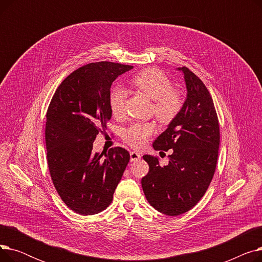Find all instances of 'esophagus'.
Returning a JSON list of instances; mask_svg holds the SVG:
<instances>
[{"label": "esophagus", "mask_w": 262, "mask_h": 262, "mask_svg": "<svg viewBox=\"0 0 262 262\" xmlns=\"http://www.w3.org/2000/svg\"><path fill=\"white\" fill-rule=\"evenodd\" d=\"M129 155H130V161H137L141 158V154L137 152H130Z\"/></svg>", "instance_id": "1"}]
</instances>
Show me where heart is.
<instances>
[{"label": "heart", "instance_id": "1", "mask_svg": "<svg viewBox=\"0 0 262 262\" xmlns=\"http://www.w3.org/2000/svg\"><path fill=\"white\" fill-rule=\"evenodd\" d=\"M132 85L154 100V114L161 123H170L183 108V98L172 89L170 78L155 68H147L133 76ZM126 92L122 87H115L109 93V108L115 117L124 114ZM154 132L153 124L135 123L123 133V139L134 148L144 146Z\"/></svg>", "mask_w": 262, "mask_h": 262}]
</instances>
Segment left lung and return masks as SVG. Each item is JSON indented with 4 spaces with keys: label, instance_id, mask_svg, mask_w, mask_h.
I'll use <instances>...</instances> for the list:
<instances>
[{
    "label": "left lung",
    "instance_id": "1",
    "mask_svg": "<svg viewBox=\"0 0 262 262\" xmlns=\"http://www.w3.org/2000/svg\"><path fill=\"white\" fill-rule=\"evenodd\" d=\"M186 81L187 99L181 113L153 143L156 150L173 149L161 167L155 156L144 155L149 171L142 177L150 206L167 215H180L200 202L216 167L220 126L211 95L187 67L178 68Z\"/></svg>",
    "mask_w": 262,
    "mask_h": 262
}]
</instances>
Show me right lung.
I'll use <instances>...</instances> for the list:
<instances>
[{"label": "right lung", "instance_id": "right-lung-1", "mask_svg": "<svg viewBox=\"0 0 262 262\" xmlns=\"http://www.w3.org/2000/svg\"><path fill=\"white\" fill-rule=\"evenodd\" d=\"M133 68L110 61L82 66L62 80L49 105L46 144L52 182L62 202L81 215L108 207L129 161L123 147L101 154L92 148L112 118L113 81Z\"/></svg>", "mask_w": 262, "mask_h": 262}]
</instances>
